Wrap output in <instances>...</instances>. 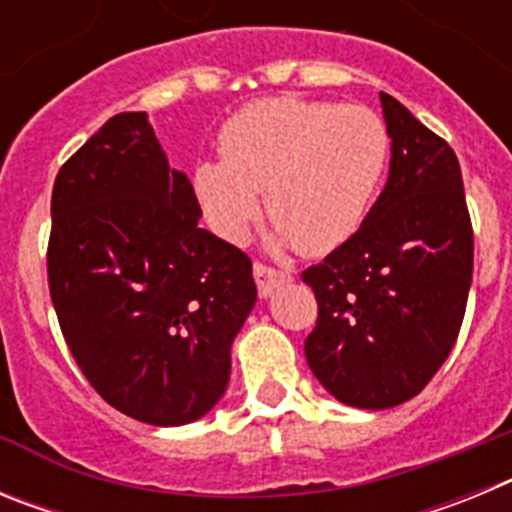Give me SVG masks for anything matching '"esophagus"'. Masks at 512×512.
<instances>
[{
	"instance_id": "34e87169",
	"label": "esophagus",
	"mask_w": 512,
	"mask_h": 512,
	"mask_svg": "<svg viewBox=\"0 0 512 512\" xmlns=\"http://www.w3.org/2000/svg\"><path fill=\"white\" fill-rule=\"evenodd\" d=\"M253 279H256L259 295L269 297L271 292L279 287V284L289 282V279H292V274H289V271L274 269V266H266V264H261V261H256V264H253Z\"/></svg>"
}]
</instances>
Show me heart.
<instances>
[{
    "label": "heart",
    "instance_id": "heart-1",
    "mask_svg": "<svg viewBox=\"0 0 512 512\" xmlns=\"http://www.w3.org/2000/svg\"><path fill=\"white\" fill-rule=\"evenodd\" d=\"M220 153L192 176L217 235L243 241L264 192L279 241L328 253L364 223L390 164V130L369 107L271 97L225 122Z\"/></svg>",
    "mask_w": 512,
    "mask_h": 512
}]
</instances>
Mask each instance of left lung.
<instances>
[{"label":"left lung","mask_w":512,"mask_h":512,"mask_svg":"<svg viewBox=\"0 0 512 512\" xmlns=\"http://www.w3.org/2000/svg\"><path fill=\"white\" fill-rule=\"evenodd\" d=\"M390 176L361 228L302 271L318 300L312 374L343 405L395 408L418 395L459 336L474 233L456 153L390 94Z\"/></svg>","instance_id":"8db88e82"}]
</instances>
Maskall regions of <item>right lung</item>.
<instances>
[{
    "label": "right lung",
    "mask_w": 512,
    "mask_h": 512,
    "mask_svg": "<svg viewBox=\"0 0 512 512\" xmlns=\"http://www.w3.org/2000/svg\"><path fill=\"white\" fill-rule=\"evenodd\" d=\"M51 217L48 287L89 384L148 425L210 413L256 305L251 259L197 225L146 112L110 117L61 166Z\"/></svg>",
    "instance_id": "add662e5"
}]
</instances>
